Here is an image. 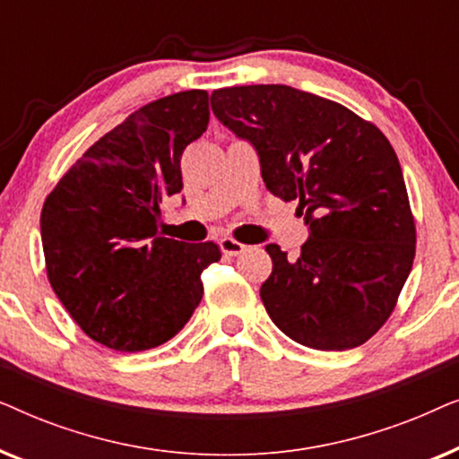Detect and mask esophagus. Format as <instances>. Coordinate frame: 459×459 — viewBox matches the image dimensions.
<instances>
[{"mask_svg": "<svg viewBox=\"0 0 459 459\" xmlns=\"http://www.w3.org/2000/svg\"><path fill=\"white\" fill-rule=\"evenodd\" d=\"M219 247H221L223 255H230V256H238L247 250V247L234 240V238H221V240H219Z\"/></svg>", "mask_w": 459, "mask_h": 459, "instance_id": "esophagus-1", "label": "esophagus"}]
</instances>
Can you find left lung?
I'll list each match as a JSON object with an SVG mask.
<instances>
[{"mask_svg":"<svg viewBox=\"0 0 459 459\" xmlns=\"http://www.w3.org/2000/svg\"><path fill=\"white\" fill-rule=\"evenodd\" d=\"M219 121L256 150L267 190L299 200L309 238L299 259L267 244L261 300L294 342L359 347L382 328L411 272L416 225L399 159L355 112L288 85L211 93Z\"/></svg>","mask_w":459,"mask_h":459,"instance_id":"1","label":"left lung"}]
</instances>
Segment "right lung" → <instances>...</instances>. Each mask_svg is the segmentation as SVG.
<instances>
[{
	"label": "right lung",
	"mask_w": 459,
	"mask_h": 459,
	"mask_svg": "<svg viewBox=\"0 0 459 459\" xmlns=\"http://www.w3.org/2000/svg\"><path fill=\"white\" fill-rule=\"evenodd\" d=\"M209 125V93L154 100L93 143L46 198L41 242L56 297L91 341L135 353L167 342L203 300L215 242L159 234L184 187L181 154Z\"/></svg>",
	"instance_id": "1"
}]
</instances>
